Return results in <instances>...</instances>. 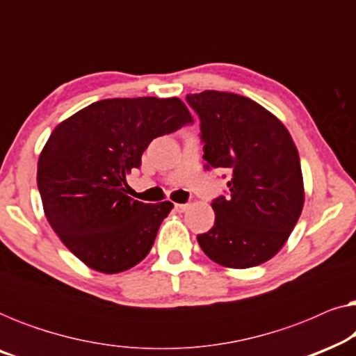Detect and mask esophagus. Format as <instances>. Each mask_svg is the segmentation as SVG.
I'll list each match as a JSON object with an SVG mask.
<instances>
[{"instance_id":"obj_1","label":"esophagus","mask_w":356,"mask_h":356,"mask_svg":"<svg viewBox=\"0 0 356 356\" xmlns=\"http://www.w3.org/2000/svg\"><path fill=\"white\" fill-rule=\"evenodd\" d=\"M175 209H177L178 212H186L189 209V204H175Z\"/></svg>"}]
</instances>
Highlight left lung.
Listing matches in <instances>:
<instances>
[{"instance_id":"8db88e82","label":"left lung","mask_w":356,"mask_h":356,"mask_svg":"<svg viewBox=\"0 0 356 356\" xmlns=\"http://www.w3.org/2000/svg\"><path fill=\"white\" fill-rule=\"evenodd\" d=\"M201 120L206 168L230 173L228 196L212 201L216 223L197 235L217 264L248 269L274 257L305 204L296 145L284 123L248 97L204 90L186 95Z\"/></svg>"}]
</instances>
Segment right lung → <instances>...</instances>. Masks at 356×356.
I'll return each mask as SVG.
<instances>
[{
  "label": "right lung",
  "mask_w": 356,
  "mask_h": 356,
  "mask_svg": "<svg viewBox=\"0 0 356 356\" xmlns=\"http://www.w3.org/2000/svg\"><path fill=\"white\" fill-rule=\"evenodd\" d=\"M189 123L177 97H138L95 102L56 126L38 157L37 184L47 220L77 259L118 274L149 254L173 204L126 196V175L152 139Z\"/></svg>",
  "instance_id": "add662e5"
}]
</instances>
